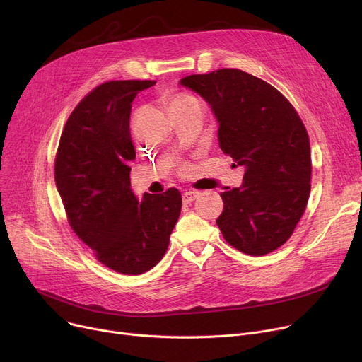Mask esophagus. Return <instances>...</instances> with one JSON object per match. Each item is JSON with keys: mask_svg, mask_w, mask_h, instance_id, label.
Masks as SVG:
<instances>
[{"mask_svg": "<svg viewBox=\"0 0 362 362\" xmlns=\"http://www.w3.org/2000/svg\"><path fill=\"white\" fill-rule=\"evenodd\" d=\"M198 192H195V191H189V192H185L183 195H182V198H183V202L185 204H191V202H194L197 198H198Z\"/></svg>", "mask_w": 362, "mask_h": 362, "instance_id": "esophagus-1", "label": "esophagus"}]
</instances>
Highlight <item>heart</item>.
<instances>
[{
	"label": "heart",
	"instance_id": "b5f03b06",
	"mask_svg": "<svg viewBox=\"0 0 362 362\" xmlns=\"http://www.w3.org/2000/svg\"><path fill=\"white\" fill-rule=\"evenodd\" d=\"M198 107H201L199 100L197 97H194V95L185 93V92L171 95V97L167 101V108H168V112L171 114V116H176V114H182V112H186V111H191V110L198 108Z\"/></svg>",
	"mask_w": 362,
	"mask_h": 362
}]
</instances>
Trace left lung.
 <instances>
[{"label":"left lung","mask_w":362,"mask_h":362,"mask_svg":"<svg viewBox=\"0 0 362 362\" xmlns=\"http://www.w3.org/2000/svg\"><path fill=\"white\" fill-rule=\"evenodd\" d=\"M180 85L211 105L218 144L243 167V183L221 192L217 226L238 251L269 254L286 242L311 191V149L293 105L270 83L239 69L191 74Z\"/></svg>","instance_id":"obj_1"}]
</instances>
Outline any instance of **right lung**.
Returning <instances> with one entry per match:
<instances>
[{
  "mask_svg": "<svg viewBox=\"0 0 362 362\" xmlns=\"http://www.w3.org/2000/svg\"><path fill=\"white\" fill-rule=\"evenodd\" d=\"M154 81H111L76 105L63 129L54 176L69 224L105 267L136 276L164 257L182 210L176 187L145 194L130 189L132 101Z\"/></svg>",
  "mask_w": 362,
  "mask_h": 362,
  "instance_id": "1",
  "label": "right lung"
}]
</instances>
